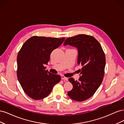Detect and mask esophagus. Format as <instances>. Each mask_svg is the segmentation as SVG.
<instances>
[{"label":"esophagus","mask_w":124,"mask_h":124,"mask_svg":"<svg viewBox=\"0 0 124 124\" xmlns=\"http://www.w3.org/2000/svg\"><path fill=\"white\" fill-rule=\"evenodd\" d=\"M61 78H62V80H63L68 81V78H67V77H65V76H61Z\"/></svg>","instance_id":"34e87169"}]
</instances>
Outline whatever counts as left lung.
Wrapping results in <instances>:
<instances>
[{
    "instance_id": "8db88e82",
    "label": "left lung",
    "mask_w": 124,
    "mask_h": 124,
    "mask_svg": "<svg viewBox=\"0 0 124 124\" xmlns=\"http://www.w3.org/2000/svg\"><path fill=\"white\" fill-rule=\"evenodd\" d=\"M74 46L78 49V63L82 68L78 81L69 78L73 88L68 92L70 98L83 101L91 97L103 80L106 66V57L100 44L94 37L85 34L66 39L63 46Z\"/></svg>"
}]
</instances>
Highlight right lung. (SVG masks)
<instances>
[{"label":"right lung","instance_id":"obj_1","mask_svg":"<svg viewBox=\"0 0 124 124\" xmlns=\"http://www.w3.org/2000/svg\"><path fill=\"white\" fill-rule=\"evenodd\" d=\"M65 38L32 36L24 43L17 56V77L24 92L34 100L47 97L61 77L46 70L50 55Z\"/></svg>","mask_w":124,"mask_h":124}]
</instances>
